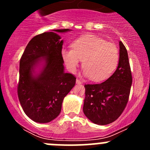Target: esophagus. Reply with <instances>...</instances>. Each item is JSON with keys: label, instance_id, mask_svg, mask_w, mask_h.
<instances>
[{"label": "esophagus", "instance_id": "34e87169", "mask_svg": "<svg viewBox=\"0 0 150 150\" xmlns=\"http://www.w3.org/2000/svg\"><path fill=\"white\" fill-rule=\"evenodd\" d=\"M76 83L77 84H82V81H81L80 80L77 79L76 80Z\"/></svg>", "mask_w": 150, "mask_h": 150}]
</instances>
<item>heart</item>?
<instances>
[{
	"instance_id": "1",
	"label": "heart",
	"mask_w": 150,
	"mask_h": 150,
	"mask_svg": "<svg viewBox=\"0 0 150 150\" xmlns=\"http://www.w3.org/2000/svg\"><path fill=\"white\" fill-rule=\"evenodd\" d=\"M72 48H62L61 56L72 73L83 61V75L95 82L107 80L118 65L119 51L115 45L94 35H85L72 43Z\"/></svg>"
}]
</instances>
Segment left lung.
Wrapping results in <instances>:
<instances>
[{"label":"left lung","mask_w":150,"mask_h":150,"mask_svg":"<svg viewBox=\"0 0 150 150\" xmlns=\"http://www.w3.org/2000/svg\"><path fill=\"white\" fill-rule=\"evenodd\" d=\"M120 58L115 72L99 84L85 85V115L97 125H107L117 120L128 103L132 84L127 50L119 42Z\"/></svg>","instance_id":"1"}]
</instances>
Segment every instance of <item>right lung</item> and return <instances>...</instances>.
Segmentation results:
<instances>
[{
  "label": "right lung",
  "instance_id": "1",
  "mask_svg": "<svg viewBox=\"0 0 150 150\" xmlns=\"http://www.w3.org/2000/svg\"><path fill=\"white\" fill-rule=\"evenodd\" d=\"M69 31L53 30L35 36L20 59L18 97L27 116L36 122L54 120L64 98L75 85L76 78L64 72L63 40L57 34Z\"/></svg>",
  "mask_w": 150,
  "mask_h": 150
}]
</instances>
